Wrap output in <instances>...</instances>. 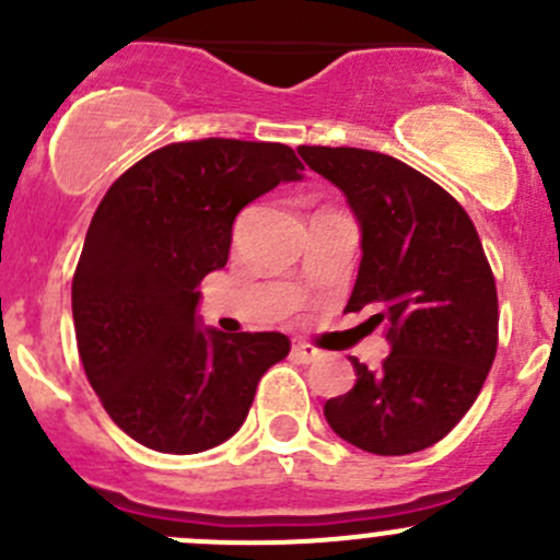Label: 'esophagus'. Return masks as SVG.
Wrapping results in <instances>:
<instances>
[{"label":"esophagus","instance_id":"1","mask_svg":"<svg viewBox=\"0 0 560 560\" xmlns=\"http://www.w3.org/2000/svg\"><path fill=\"white\" fill-rule=\"evenodd\" d=\"M292 354H295V358L301 360V363H314V360L319 358V349H314L312 343H303V341H298L295 347H292Z\"/></svg>","mask_w":560,"mask_h":560}]
</instances>
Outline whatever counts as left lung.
Instances as JSON below:
<instances>
[{
	"mask_svg": "<svg viewBox=\"0 0 560 560\" xmlns=\"http://www.w3.org/2000/svg\"><path fill=\"white\" fill-rule=\"evenodd\" d=\"M336 184L360 224L349 306H374L389 354L371 371L352 360L354 387L325 404L343 442L374 455H409L447 436L471 409L499 343V298L468 213L415 167L365 149L301 145Z\"/></svg>",
	"mask_w": 560,
	"mask_h": 560,
	"instance_id": "obj_1",
	"label": "left lung"
}]
</instances>
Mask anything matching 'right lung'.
Instances as JSON below:
<instances>
[{
    "instance_id": "add662e5",
    "label": "right lung",
    "mask_w": 560,
    "mask_h": 560,
    "mask_svg": "<svg viewBox=\"0 0 560 560\" xmlns=\"http://www.w3.org/2000/svg\"><path fill=\"white\" fill-rule=\"evenodd\" d=\"M301 171L290 145L191 140L143 156L100 202L72 279L78 352L110 420L143 447L228 442L290 352L284 332L202 325L197 287L228 265L235 217Z\"/></svg>"
}]
</instances>
